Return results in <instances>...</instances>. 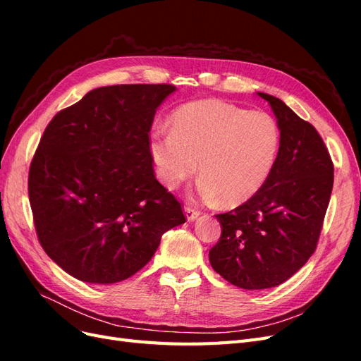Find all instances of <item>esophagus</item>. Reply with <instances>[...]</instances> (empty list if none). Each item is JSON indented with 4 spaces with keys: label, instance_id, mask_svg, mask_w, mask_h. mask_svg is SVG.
Instances as JSON below:
<instances>
[{
    "label": "esophagus",
    "instance_id": "34e87169",
    "mask_svg": "<svg viewBox=\"0 0 361 361\" xmlns=\"http://www.w3.org/2000/svg\"><path fill=\"white\" fill-rule=\"evenodd\" d=\"M183 211H185V216H187L188 221H194L195 218L200 215V211H197L195 207H191V206H185Z\"/></svg>",
    "mask_w": 361,
    "mask_h": 361
}]
</instances>
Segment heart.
I'll return each mask as SVG.
<instances>
[{"instance_id":"b5f03b06","label":"heart","mask_w":361,"mask_h":361,"mask_svg":"<svg viewBox=\"0 0 361 361\" xmlns=\"http://www.w3.org/2000/svg\"><path fill=\"white\" fill-rule=\"evenodd\" d=\"M280 130L274 117L218 99L190 102L174 111L171 133L155 129L149 150L158 178L178 188L197 169V192L224 206L247 202L274 166Z\"/></svg>"}]
</instances>
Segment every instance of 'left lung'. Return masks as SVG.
Returning a JSON list of instances; mask_svg holds the SVG:
<instances>
[{
	"instance_id": "left-lung-1",
	"label": "left lung",
	"mask_w": 361,
	"mask_h": 361,
	"mask_svg": "<svg viewBox=\"0 0 361 361\" xmlns=\"http://www.w3.org/2000/svg\"><path fill=\"white\" fill-rule=\"evenodd\" d=\"M257 94L277 118L279 154L253 197L215 215L221 236L209 250L214 271L248 290L281 285L314 253L334 180L333 161L318 130L279 97Z\"/></svg>"
}]
</instances>
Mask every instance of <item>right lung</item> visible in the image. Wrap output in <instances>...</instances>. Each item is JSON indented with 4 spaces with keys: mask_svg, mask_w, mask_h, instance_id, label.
I'll return each instance as SVG.
<instances>
[{
    "mask_svg": "<svg viewBox=\"0 0 361 361\" xmlns=\"http://www.w3.org/2000/svg\"><path fill=\"white\" fill-rule=\"evenodd\" d=\"M176 87H99L64 108L43 133L28 174L40 245L85 283L129 279L161 236L185 223L182 206L157 180L149 133Z\"/></svg>",
    "mask_w": 361,
    "mask_h": 361,
    "instance_id": "right-lung-1",
    "label": "right lung"
}]
</instances>
